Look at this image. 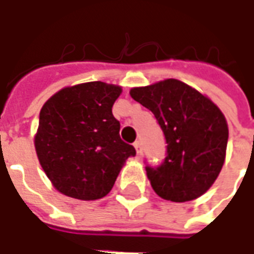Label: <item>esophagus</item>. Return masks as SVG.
<instances>
[{
  "label": "esophagus",
  "mask_w": 254,
  "mask_h": 254,
  "mask_svg": "<svg viewBox=\"0 0 254 254\" xmlns=\"http://www.w3.org/2000/svg\"><path fill=\"white\" fill-rule=\"evenodd\" d=\"M133 145H134V148H136V154H137V156H141V152H143L141 143H140V141H136V143L133 144Z\"/></svg>",
  "instance_id": "1"
}]
</instances>
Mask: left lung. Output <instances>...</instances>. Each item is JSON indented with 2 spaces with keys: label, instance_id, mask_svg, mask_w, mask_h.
Wrapping results in <instances>:
<instances>
[{
  "label": "left lung",
  "instance_id": "left-lung-1",
  "mask_svg": "<svg viewBox=\"0 0 254 254\" xmlns=\"http://www.w3.org/2000/svg\"><path fill=\"white\" fill-rule=\"evenodd\" d=\"M130 96L152 111L167 143L165 160L145 166L155 193L176 202L204 194L223 167L229 140L218 106L176 78L132 88Z\"/></svg>",
  "mask_w": 254,
  "mask_h": 254
}]
</instances>
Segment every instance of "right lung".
<instances>
[{
  "label": "right lung",
  "mask_w": 254,
  "mask_h": 254,
  "mask_svg": "<svg viewBox=\"0 0 254 254\" xmlns=\"http://www.w3.org/2000/svg\"><path fill=\"white\" fill-rule=\"evenodd\" d=\"M121 87L91 81L66 87L43 105L35 149L54 188L78 200L105 197L133 145L120 137L113 105Z\"/></svg>",
  "instance_id": "right-lung-1"
}]
</instances>
